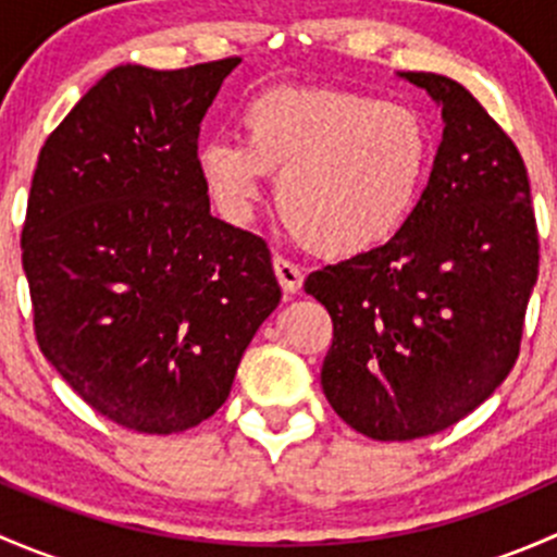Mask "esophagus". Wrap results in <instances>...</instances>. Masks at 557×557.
Returning <instances> with one entry per match:
<instances>
[{
  "instance_id": "esophagus-1",
  "label": "esophagus",
  "mask_w": 557,
  "mask_h": 557,
  "mask_svg": "<svg viewBox=\"0 0 557 557\" xmlns=\"http://www.w3.org/2000/svg\"><path fill=\"white\" fill-rule=\"evenodd\" d=\"M272 267L280 280V288H283L285 294H296V290H301V285H305V272H301L299 263H294L285 256H274Z\"/></svg>"
}]
</instances>
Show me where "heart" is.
<instances>
[{"label": "heart", "instance_id": "b5f03b06", "mask_svg": "<svg viewBox=\"0 0 557 557\" xmlns=\"http://www.w3.org/2000/svg\"><path fill=\"white\" fill-rule=\"evenodd\" d=\"M239 139H210L196 164L212 201L245 221L263 174L301 245L334 258L396 239L418 210L431 132L412 107L339 88H272L245 104Z\"/></svg>", "mask_w": 557, "mask_h": 557}]
</instances>
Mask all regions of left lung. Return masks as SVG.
<instances>
[{"label": "left lung", "mask_w": 557, "mask_h": 557, "mask_svg": "<svg viewBox=\"0 0 557 557\" xmlns=\"http://www.w3.org/2000/svg\"><path fill=\"white\" fill-rule=\"evenodd\" d=\"M404 77L445 117L418 210L387 245L305 280L334 323L325 398L377 442L450 429L507 380L539 274L531 183L509 134L450 77Z\"/></svg>", "instance_id": "1"}]
</instances>
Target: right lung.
Here are the masks:
<instances>
[{
    "instance_id": "obj_1",
    "label": "right lung",
    "mask_w": 557,
    "mask_h": 557,
    "mask_svg": "<svg viewBox=\"0 0 557 557\" xmlns=\"http://www.w3.org/2000/svg\"><path fill=\"white\" fill-rule=\"evenodd\" d=\"M237 64L115 66L50 132L32 177L21 250L39 350L139 434L215 414L283 296L267 243L210 215L196 164Z\"/></svg>"
}]
</instances>
